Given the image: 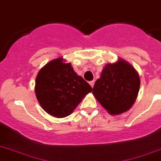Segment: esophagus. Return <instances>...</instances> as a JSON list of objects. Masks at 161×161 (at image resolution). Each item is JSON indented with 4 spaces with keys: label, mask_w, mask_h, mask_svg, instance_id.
<instances>
[{
    "label": "esophagus",
    "mask_w": 161,
    "mask_h": 161,
    "mask_svg": "<svg viewBox=\"0 0 161 161\" xmlns=\"http://www.w3.org/2000/svg\"><path fill=\"white\" fill-rule=\"evenodd\" d=\"M94 81H90V82H89V83H90V85L91 86V87H93V86H94Z\"/></svg>",
    "instance_id": "obj_1"
}]
</instances>
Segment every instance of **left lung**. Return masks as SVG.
Returning <instances> with one entry per match:
<instances>
[{
    "instance_id": "8db88e82",
    "label": "left lung",
    "mask_w": 161,
    "mask_h": 161,
    "mask_svg": "<svg viewBox=\"0 0 161 161\" xmlns=\"http://www.w3.org/2000/svg\"><path fill=\"white\" fill-rule=\"evenodd\" d=\"M140 88V78L135 68L122 58L108 63L95 82L93 94L110 115L128 111L135 104Z\"/></svg>"
}]
</instances>
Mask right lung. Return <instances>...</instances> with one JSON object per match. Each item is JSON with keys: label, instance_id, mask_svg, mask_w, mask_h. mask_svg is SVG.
I'll return each instance as SVG.
<instances>
[{"label": "right lung", "instance_id": "1", "mask_svg": "<svg viewBox=\"0 0 161 161\" xmlns=\"http://www.w3.org/2000/svg\"><path fill=\"white\" fill-rule=\"evenodd\" d=\"M34 91L39 104L48 114L64 118L92 92V87L75 72L71 63L58 57L38 71Z\"/></svg>", "mask_w": 161, "mask_h": 161}]
</instances>
